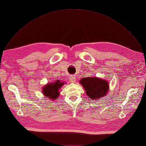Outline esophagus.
<instances>
[{
  "mask_svg": "<svg viewBox=\"0 0 146 146\" xmlns=\"http://www.w3.org/2000/svg\"><path fill=\"white\" fill-rule=\"evenodd\" d=\"M70 81L72 82V83H74L76 81V78L74 76H73V75L71 76L70 77Z\"/></svg>",
  "mask_w": 146,
  "mask_h": 146,
  "instance_id": "34e87169",
  "label": "esophagus"
}]
</instances>
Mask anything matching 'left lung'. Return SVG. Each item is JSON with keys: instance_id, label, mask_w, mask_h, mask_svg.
Wrapping results in <instances>:
<instances>
[{"instance_id": "left-lung-1", "label": "left lung", "mask_w": 146, "mask_h": 146, "mask_svg": "<svg viewBox=\"0 0 146 146\" xmlns=\"http://www.w3.org/2000/svg\"><path fill=\"white\" fill-rule=\"evenodd\" d=\"M79 83L84 88L88 97L92 100L98 101L105 97L109 90L108 82L100 78H84L80 80Z\"/></svg>"}]
</instances>
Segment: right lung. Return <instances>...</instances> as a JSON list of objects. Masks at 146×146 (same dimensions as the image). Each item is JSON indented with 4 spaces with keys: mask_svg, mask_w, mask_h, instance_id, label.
Masks as SVG:
<instances>
[{
    "mask_svg": "<svg viewBox=\"0 0 146 146\" xmlns=\"http://www.w3.org/2000/svg\"><path fill=\"white\" fill-rule=\"evenodd\" d=\"M66 84L65 82L56 80L54 82L48 83L42 88V94L45 97L54 101L57 99L60 96V89Z\"/></svg>",
    "mask_w": 146,
    "mask_h": 146,
    "instance_id": "obj_1",
    "label": "right lung"
}]
</instances>
